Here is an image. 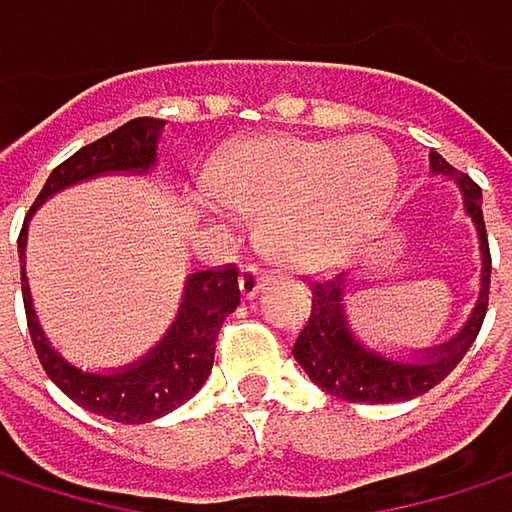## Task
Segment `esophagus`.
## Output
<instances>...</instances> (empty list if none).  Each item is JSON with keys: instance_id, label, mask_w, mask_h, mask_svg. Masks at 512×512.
Listing matches in <instances>:
<instances>
[{"instance_id": "34e87169", "label": "esophagus", "mask_w": 512, "mask_h": 512, "mask_svg": "<svg viewBox=\"0 0 512 512\" xmlns=\"http://www.w3.org/2000/svg\"><path fill=\"white\" fill-rule=\"evenodd\" d=\"M267 273L264 270H258V267H242V273H239V291H242V297L245 300H251L254 294H261V288L267 285Z\"/></svg>"}]
</instances>
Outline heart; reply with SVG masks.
<instances>
[{
    "label": "heart",
    "mask_w": 512,
    "mask_h": 512,
    "mask_svg": "<svg viewBox=\"0 0 512 512\" xmlns=\"http://www.w3.org/2000/svg\"><path fill=\"white\" fill-rule=\"evenodd\" d=\"M391 191L394 163L370 139L267 136L227 154L212 175L224 206L267 215L264 248L300 270L343 261L379 221Z\"/></svg>",
    "instance_id": "b5f03b06"
}]
</instances>
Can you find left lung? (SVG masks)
Wrapping results in <instances>:
<instances>
[{
  "label": "left lung",
  "instance_id": "obj_1",
  "mask_svg": "<svg viewBox=\"0 0 512 512\" xmlns=\"http://www.w3.org/2000/svg\"><path fill=\"white\" fill-rule=\"evenodd\" d=\"M431 172L446 175L461 188L464 212L477 227L480 236V297L470 318L458 334L446 343L416 352L410 358H391L364 346L349 327L346 318V297H349V276H334L309 282L312 291V312L303 324V331L294 343V361L306 370V376L324 388L327 394L343 397L349 404H397V400H413L443 382L467 349L477 340L486 306H489V276H492V254L486 239L483 221V191L470 175L458 172L446 163L437 151H431Z\"/></svg>",
  "mask_w": 512,
  "mask_h": 512
}]
</instances>
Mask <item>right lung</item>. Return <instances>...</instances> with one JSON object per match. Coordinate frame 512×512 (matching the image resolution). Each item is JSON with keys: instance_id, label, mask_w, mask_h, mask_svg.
<instances>
[{"instance_id": "obj_1", "label": "right lung", "mask_w": 512, "mask_h": 512, "mask_svg": "<svg viewBox=\"0 0 512 512\" xmlns=\"http://www.w3.org/2000/svg\"><path fill=\"white\" fill-rule=\"evenodd\" d=\"M160 118H136L108 133L81 151H75L69 160H63L45 181L39 200L32 203L17 251H20V285H23V306H26V324L29 337L39 355L45 373L51 382L87 413H96L102 419H112L121 425H142L151 419H160L191 400L203 382L212 373L215 361V340L224 318L239 306V279L236 267L227 264L224 270H200L191 273L185 282V294H181L178 315L172 327L163 334V340L142 355L139 361L108 370V373H90L75 364H69L45 337L39 318L32 309V294L23 270V251H26V224L32 212L42 203H48L63 188H72L78 181L108 175V172H148L157 163V139L163 133Z\"/></svg>"}]
</instances>
